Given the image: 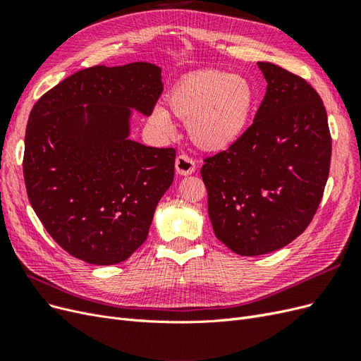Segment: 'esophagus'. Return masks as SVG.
<instances>
[{
    "label": "esophagus",
    "instance_id": "obj_1",
    "mask_svg": "<svg viewBox=\"0 0 361 361\" xmlns=\"http://www.w3.org/2000/svg\"><path fill=\"white\" fill-rule=\"evenodd\" d=\"M174 166H176V173L180 174V176H188L195 170V162L188 155H179Z\"/></svg>",
    "mask_w": 361,
    "mask_h": 361
}]
</instances>
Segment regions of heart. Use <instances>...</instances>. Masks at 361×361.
<instances>
[{"label": "heart", "instance_id": "heart-1", "mask_svg": "<svg viewBox=\"0 0 361 361\" xmlns=\"http://www.w3.org/2000/svg\"><path fill=\"white\" fill-rule=\"evenodd\" d=\"M167 110L155 108L152 123L171 133L169 114L187 123L192 143L204 152H223L241 138L255 106V90L239 75L200 71L182 78L169 92Z\"/></svg>", "mask_w": 361, "mask_h": 361}]
</instances>
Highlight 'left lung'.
I'll return each instance as SVG.
<instances>
[{
    "label": "left lung",
    "mask_w": 361,
    "mask_h": 361,
    "mask_svg": "<svg viewBox=\"0 0 361 361\" xmlns=\"http://www.w3.org/2000/svg\"><path fill=\"white\" fill-rule=\"evenodd\" d=\"M257 66L268 87L253 125L200 170L214 233L241 256L280 250L305 231L331 159L321 96L286 69L265 61Z\"/></svg>",
    "instance_id": "left-lung-1"
}]
</instances>
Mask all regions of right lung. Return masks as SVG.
<instances>
[{
    "instance_id": "right-lung-1",
    "label": "right lung",
    "mask_w": 361,
    "mask_h": 361,
    "mask_svg": "<svg viewBox=\"0 0 361 361\" xmlns=\"http://www.w3.org/2000/svg\"><path fill=\"white\" fill-rule=\"evenodd\" d=\"M161 68L137 61L76 72L32 106L25 130L28 200L63 250L116 265L146 241L174 178L176 150L130 140L133 110L150 116Z\"/></svg>"
}]
</instances>
